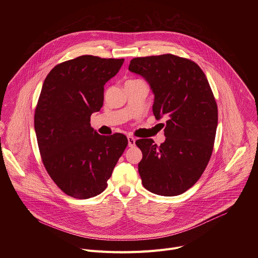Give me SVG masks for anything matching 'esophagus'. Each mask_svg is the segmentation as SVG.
I'll return each mask as SVG.
<instances>
[{"label": "esophagus", "instance_id": "34e87169", "mask_svg": "<svg viewBox=\"0 0 258 258\" xmlns=\"http://www.w3.org/2000/svg\"><path fill=\"white\" fill-rule=\"evenodd\" d=\"M127 142H128V147H134L136 145V140L132 136L127 137Z\"/></svg>", "mask_w": 258, "mask_h": 258}]
</instances>
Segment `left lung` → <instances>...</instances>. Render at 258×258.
I'll use <instances>...</instances> for the list:
<instances>
[{
	"instance_id": "left-lung-1",
	"label": "left lung",
	"mask_w": 258,
	"mask_h": 258,
	"mask_svg": "<svg viewBox=\"0 0 258 258\" xmlns=\"http://www.w3.org/2000/svg\"><path fill=\"white\" fill-rule=\"evenodd\" d=\"M128 70L150 85L155 118H166L160 146L152 139L136 141L143 186L161 196L180 195L195 185L212 154L218 115L209 83L198 64L172 54L134 58Z\"/></svg>"
}]
</instances>
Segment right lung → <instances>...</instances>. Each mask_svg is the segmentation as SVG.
I'll return each mask as SVG.
<instances>
[{
    "mask_svg": "<svg viewBox=\"0 0 258 258\" xmlns=\"http://www.w3.org/2000/svg\"><path fill=\"white\" fill-rule=\"evenodd\" d=\"M124 59L83 55L56 65L47 76L34 112V130L45 168L68 196L102 193L127 146L124 135H99L90 123L100 111L104 85Z\"/></svg>",
    "mask_w": 258,
    "mask_h": 258,
    "instance_id": "obj_1",
    "label": "right lung"
}]
</instances>
